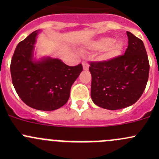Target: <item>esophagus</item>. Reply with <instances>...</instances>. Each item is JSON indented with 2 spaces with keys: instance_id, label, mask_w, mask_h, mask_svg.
I'll return each mask as SVG.
<instances>
[{
  "instance_id": "34e87169",
  "label": "esophagus",
  "mask_w": 159,
  "mask_h": 159,
  "mask_svg": "<svg viewBox=\"0 0 159 159\" xmlns=\"http://www.w3.org/2000/svg\"><path fill=\"white\" fill-rule=\"evenodd\" d=\"M82 66H83V69H84V70H88V69H89V64H88L87 62H85V61L82 62Z\"/></svg>"
}]
</instances>
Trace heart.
<instances>
[{"instance_id": "heart-1", "label": "heart", "mask_w": 159, "mask_h": 159, "mask_svg": "<svg viewBox=\"0 0 159 159\" xmlns=\"http://www.w3.org/2000/svg\"><path fill=\"white\" fill-rule=\"evenodd\" d=\"M91 48L99 51H105L103 59L110 61L119 57L122 54L125 48V43L120 40L115 41V39L111 38H102L94 41L91 44Z\"/></svg>"}]
</instances>
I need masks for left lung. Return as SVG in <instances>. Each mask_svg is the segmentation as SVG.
<instances>
[{"mask_svg":"<svg viewBox=\"0 0 159 159\" xmlns=\"http://www.w3.org/2000/svg\"><path fill=\"white\" fill-rule=\"evenodd\" d=\"M129 46L124 55L108 61L91 62V97L102 108L118 110L135 103L145 91L149 62L142 40L127 31Z\"/></svg>","mask_w":159,"mask_h":159,"instance_id":"1","label":"left lung"}]
</instances>
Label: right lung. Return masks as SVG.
I'll list each match as a JSON object with an SVG mask.
<instances>
[{
    "label": "right lung",
    "instance_id": "1",
    "mask_svg": "<svg viewBox=\"0 0 159 159\" xmlns=\"http://www.w3.org/2000/svg\"><path fill=\"white\" fill-rule=\"evenodd\" d=\"M40 32L35 30L17 45L11 59V78L17 94L27 105L37 110L54 111L67 103L70 88L83 68L81 64L70 67L49 56L36 58L34 44Z\"/></svg>",
    "mask_w": 159,
    "mask_h": 159
}]
</instances>
